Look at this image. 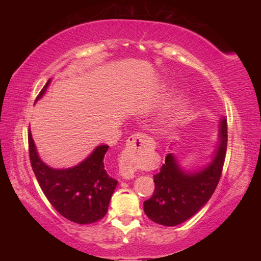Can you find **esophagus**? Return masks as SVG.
Here are the masks:
<instances>
[{"label": "esophagus", "instance_id": "obj_1", "mask_svg": "<svg viewBox=\"0 0 261 261\" xmlns=\"http://www.w3.org/2000/svg\"><path fill=\"white\" fill-rule=\"evenodd\" d=\"M144 144H153V139L143 134H136L127 139L126 146L124 151L121 153L120 163H118V169L123 178L130 179L135 177L136 163L134 161V155L141 146H144Z\"/></svg>", "mask_w": 261, "mask_h": 261}]
</instances>
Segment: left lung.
<instances>
[{
    "mask_svg": "<svg viewBox=\"0 0 261 261\" xmlns=\"http://www.w3.org/2000/svg\"><path fill=\"white\" fill-rule=\"evenodd\" d=\"M220 141L213 161L199 173H184L173 154L166 156L159 174L154 175L153 196L144 201V211L153 222L177 226L191 218L210 200L218 187L226 159L227 118L220 123Z\"/></svg>",
    "mask_w": 261,
    "mask_h": 261,
    "instance_id": "left-lung-1",
    "label": "left lung"
}]
</instances>
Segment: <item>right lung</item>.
Masks as SVG:
<instances>
[{"mask_svg": "<svg viewBox=\"0 0 261 261\" xmlns=\"http://www.w3.org/2000/svg\"><path fill=\"white\" fill-rule=\"evenodd\" d=\"M50 81L43 86L35 101L46 92ZM108 145H101L86 160L69 169H53L39 158L29 130V153L31 166L39 185L53 207L72 222L93 223L102 219L117 180L110 177L105 169V154Z\"/></svg>", "mask_w": 261, "mask_h": 261, "instance_id": "right-lung-1", "label": "right lung"}]
</instances>
